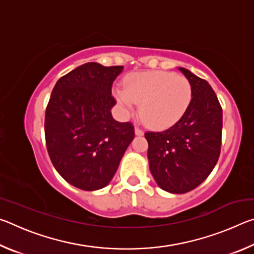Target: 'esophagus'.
<instances>
[{
	"label": "esophagus",
	"mask_w": 254,
	"mask_h": 254,
	"mask_svg": "<svg viewBox=\"0 0 254 254\" xmlns=\"http://www.w3.org/2000/svg\"><path fill=\"white\" fill-rule=\"evenodd\" d=\"M134 132H135L136 135H143V131L141 130V128L136 127H135V128H134Z\"/></svg>",
	"instance_id": "34e87169"
}]
</instances>
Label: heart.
Wrapping results in <instances>:
<instances>
[{
    "instance_id": "1",
    "label": "heart",
    "mask_w": 254,
    "mask_h": 254,
    "mask_svg": "<svg viewBox=\"0 0 254 254\" xmlns=\"http://www.w3.org/2000/svg\"><path fill=\"white\" fill-rule=\"evenodd\" d=\"M114 97L127 114L135 103L145 124L154 128L174 126L190 106L191 86L184 76L163 70L134 72L127 77L126 89L115 88Z\"/></svg>"
}]
</instances>
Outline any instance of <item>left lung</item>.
<instances>
[{
  "mask_svg": "<svg viewBox=\"0 0 254 254\" xmlns=\"http://www.w3.org/2000/svg\"><path fill=\"white\" fill-rule=\"evenodd\" d=\"M191 86L186 114L162 132H147L150 171L158 186L171 194L195 189L212 173L222 142L223 113L207 81L179 67Z\"/></svg>",
  "mask_w": 254,
  "mask_h": 254,
  "instance_id": "obj_1",
  "label": "left lung"
}]
</instances>
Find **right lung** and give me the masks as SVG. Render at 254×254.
<instances>
[{"label":"right lung","mask_w":254,"mask_h":254,"mask_svg":"<svg viewBox=\"0 0 254 254\" xmlns=\"http://www.w3.org/2000/svg\"><path fill=\"white\" fill-rule=\"evenodd\" d=\"M123 66L87 63L56 83L46 110L45 135L58 174L83 190L110 184L134 137L130 122H118L112 85Z\"/></svg>","instance_id":"right-lung-1"}]
</instances>
